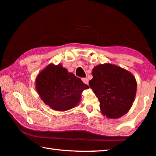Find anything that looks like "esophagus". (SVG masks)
I'll return each mask as SVG.
<instances>
[{"instance_id": "34e87169", "label": "esophagus", "mask_w": 156, "mask_h": 156, "mask_svg": "<svg viewBox=\"0 0 156 156\" xmlns=\"http://www.w3.org/2000/svg\"><path fill=\"white\" fill-rule=\"evenodd\" d=\"M82 80L85 84H89V80H88V79H87V78H82Z\"/></svg>"}]
</instances>
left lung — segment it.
I'll use <instances>...</instances> for the list:
<instances>
[{
  "mask_svg": "<svg viewBox=\"0 0 156 156\" xmlns=\"http://www.w3.org/2000/svg\"><path fill=\"white\" fill-rule=\"evenodd\" d=\"M89 84L99 100L104 116L119 119L131 108L135 99L137 82L131 72L110 63L101 64L92 69Z\"/></svg>",
  "mask_w": 156,
  "mask_h": 156,
  "instance_id": "left-lung-1",
  "label": "left lung"
}]
</instances>
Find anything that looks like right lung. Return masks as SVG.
Segmentation results:
<instances>
[{"mask_svg":"<svg viewBox=\"0 0 156 156\" xmlns=\"http://www.w3.org/2000/svg\"><path fill=\"white\" fill-rule=\"evenodd\" d=\"M35 88L46 105L65 112L78 105L82 91L89 87L61 64L50 63L36 76Z\"/></svg>","mask_w":156,"mask_h":156,"instance_id":"1","label":"right lung"}]
</instances>
